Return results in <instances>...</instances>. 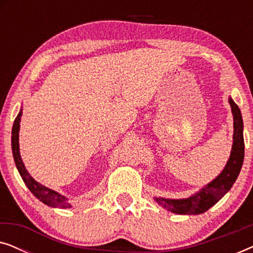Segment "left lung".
<instances>
[{
    "instance_id": "left-lung-1",
    "label": "left lung",
    "mask_w": 253,
    "mask_h": 253,
    "mask_svg": "<svg viewBox=\"0 0 253 253\" xmlns=\"http://www.w3.org/2000/svg\"><path fill=\"white\" fill-rule=\"evenodd\" d=\"M228 102H229L231 114L234 117V134L233 147H231L230 157L226 166L213 181L200 189L198 192L189 196L188 198L171 199L154 197L155 202L169 212L185 214V215H198V214L205 213L229 191L240 175L244 160L243 119H242L240 108L230 96Z\"/></svg>"
}]
</instances>
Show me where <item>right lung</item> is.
I'll return each instance as SVG.
<instances>
[{
	"label": "right lung",
	"mask_w": 253,
	"mask_h": 253,
	"mask_svg": "<svg viewBox=\"0 0 253 253\" xmlns=\"http://www.w3.org/2000/svg\"><path fill=\"white\" fill-rule=\"evenodd\" d=\"M23 114V107L20 108L18 115H17L15 122H13L12 131H11V148L13 154V160H15L16 167L18 169L19 175L22 176L24 183H25L27 188L34 196L37 197L40 202H42L46 205L54 207V209H70L71 204L68 202V198L57 191H54L47 186L40 184L37 182L30 172L26 170L25 165L22 160L19 152V129H20V119H22Z\"/></svg>",
	"instance_id": "1"
}]
</instances>
